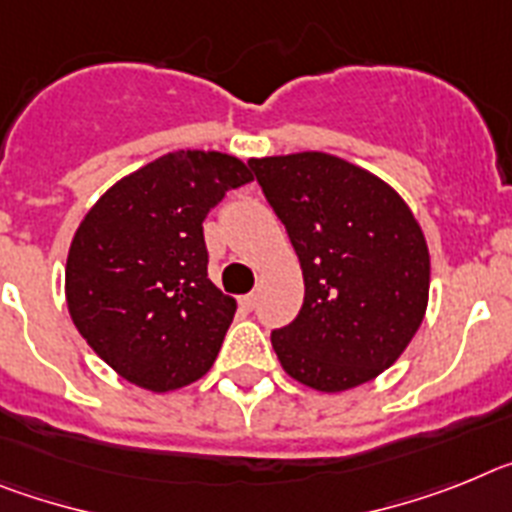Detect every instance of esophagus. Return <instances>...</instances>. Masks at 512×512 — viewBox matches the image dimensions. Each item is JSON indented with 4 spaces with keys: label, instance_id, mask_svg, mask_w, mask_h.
Masks as SVG:
<instances>
[{
    "label": "esophagus",
    "instance_id": "esophagus-1",
    "mask_svg": "<svg viewBox=\"0 0 512 512\" xmlns=\"http://www.w3.org/2000/svg\"><path fill=\"white\" fill-rule=\"evenodd\" d=\"M239 306H242L244 311H252L257 306V293H247V296H242L239 299Z\"/></svg>",
    "mask_w": 512,
    "mask_h": 512
}]
</instances>
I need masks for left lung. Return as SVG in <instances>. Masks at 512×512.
<instances>
[{"instance_id": "1", "label": "left lung", "mask_w": 512, "mask_h": 512, "mask_svg": "<svg viewBox=\"0 0 512 512\" xmlns=\"http://www.w3.org/2000/svg\"><path fill=\"white\" fill-rule=\"evenodd\" d=\"M286 224L304 273V304L273 332L283 371L309 389L348 391L397 363L420 330L430 252L402 195L324 151L250 159Z\"/></svg>"}]
</instances>
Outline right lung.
Segmentation results:
<instances>
[{
    "label": "right lung",
    "mask_w": 512,
    "mask_h": 512,
    "mask_svg": "<svg viewBox=\"0 0 512 512\" xmlns=\"http://www.w3.org/2000/svg\"><path fill=\"white\" fill-rule=\"evenodd\" d=\"M252 180L221 151H170L110 185L79 221L64 293L79 335L128 384L175 391L206 376L237 301L208 278L203 221Z\"/></svg>",
    "instance_id": "obj_1"
}]
</instances>
